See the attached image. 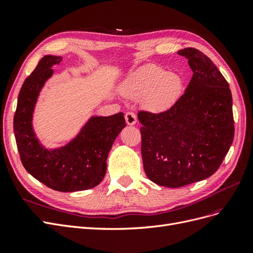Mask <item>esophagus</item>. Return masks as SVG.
I'll return each mask as SVG.
<instances>
[{
  "label": "esophagus",
  "mask_w": 253,
  "mask_h": 253,
  "mask_svg": "<svg viewBox=\"0 0 253 253\" xmlns=\"http://www.w3.org/2000/svg\"><path fill=\"white\" fill-rule=\"evenodd\" d=\"M125 118H126V124H127L128 126H134V125L136 124V121H137L136 115H135L134 113H132V112H127V113L126 114Z\"/></svg>",
  "instance_id": "1"
}]
</instances>
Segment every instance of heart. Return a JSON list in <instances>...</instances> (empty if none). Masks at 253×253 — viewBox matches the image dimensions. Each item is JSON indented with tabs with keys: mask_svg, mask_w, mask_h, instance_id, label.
I'll return each mask as SVG.
<instances>
[{
	"mask_svg": "<svg viewBox=\"0 0 253 253\" xmlns=\"http://www.w3.org/2000/svg\"><path fill=\"white\" fill-rule=\"evenodd\" d=\"M183 80L178 74L168 73L165 68L143 65L129 73L121 84V93L129 99H142L154 113L171 109L178 100Z\"/></svg>",
	"mask_w": 253,
	"mask_h": 253,
	"instance_id": "1",
	"label": "heart"
}]
</instances>
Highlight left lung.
<instances>
[{
  "label": "left lung",
  "mask_w": 253,
  "mask_h": 253,
  "mask_svg": "<svg viewBox=\"0 0 253 253\" xmlns=\"http://www.w3.org/2000/svg\"><path fill=\"white\" fill-rule=\"evenodd\" d=\"M193 72L183 94L170 110L139 112L141 155L148 178L179 188L215 173L234 137L232 95L217 67L202 51H177Z\"/></svg>",
  "instance_id": "left-lung-1"
}]
</instances>
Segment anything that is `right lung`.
Returning <instances> with one entry per match:
<instances>
[{"label":"right lung","mask_w":253,"mask_h":253,"mask_svg":"<svg viewBox=\"0 0 253 253\" xmlns=\"http://www.w3.org/2000/svg\"><path fill=\"white\" fill-rule=\"evenodd\" d=\"M61 56L46 55L23 83L13 118V132L22 165L36 179L60 192L91 189L106 173L112 145L126 126L124 113L90 116L78 134L62 147L46 148L38 138L33 120L36 104Z\"/></svg>","instance_id":"1"}]
</instances>
